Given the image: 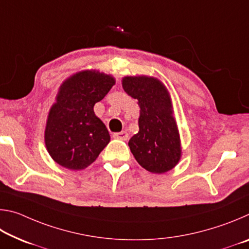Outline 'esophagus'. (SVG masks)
<instances>
[{"label": "esophagus", "mask_w": 249, "mask_h": 249, "mask_svg": "<svg viewBox=\"0 0 249 249\" xmlns=\"http://www.w3.org/2000/svg\"><path fill=\"white\" fill-rule=\"evenodd\" d=\"M113 137L117 138V140H121V141H127L128 134L126 132H120V133H115L114 135H113Z\"/></svg>", "instance_id": "obj_1"}]
</instances>
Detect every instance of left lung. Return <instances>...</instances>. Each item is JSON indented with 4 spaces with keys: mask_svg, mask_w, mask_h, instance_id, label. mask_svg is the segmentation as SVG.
<instances>
[{
    "mask_svg": "<svg viewBox=\"0 0 249 249\" xmlns=\"http://www.w3.org/2000/svg\"><path fill=\"white\" fill-rule=\"evenodd\" d=\"M124 91L140 105V130L128 142L140 165L153 174H165L181 157L178 126L171 99L163 83L154 77H124Z\"/></svg>",
    "mask_w": 249,
    "mask_h": 249,
    "instance_id": "obj_1",
    "label": "left lung"
}]
</instances>
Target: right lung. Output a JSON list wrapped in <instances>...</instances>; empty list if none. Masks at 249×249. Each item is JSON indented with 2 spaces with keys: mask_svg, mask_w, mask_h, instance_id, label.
Returning <instances> with one entry per match:
<instances>
[{
  "mask_svg": "<svg viewBox=\"0 0 249 249\" xmlns=\"http://www.w3.org/2000/svg\"><path fill=\"white\" fill-rule=\"evenodd\" d=\"M115 84L111 74L96 70L74 73L59 88L45 129L47 151L58 165L82 170L98 158L111 137L93 107Z\"/></svg>",
  "mask_w": 249,
  "mask_h": 249,
  "instance_id": "obj_1",
  "label": "right lung"
}]
</instances>
